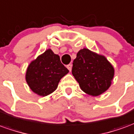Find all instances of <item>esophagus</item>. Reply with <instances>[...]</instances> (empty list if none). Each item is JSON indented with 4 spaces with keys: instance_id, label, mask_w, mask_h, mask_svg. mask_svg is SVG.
<instances>
[{
    "instance_id": "obj_1",
    "label": "esophagus",
    "mask_w": 134,
    "mask_h": 134,
    "mask_svg": "<svg viewBox=\"0 0 134 134\" xmlns=\"http://www.w3.org/2000/svg\"><path fill=\"white\" fill-rule=\"evenodd\" d=\"M72 65L71 64H68V65L67 66V69L69 70V71H70V72H71V70H72Z\"/></svg>"
}]
</instances>
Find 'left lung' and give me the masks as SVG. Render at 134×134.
Segmentation results:
<instances>
[{
  "mask_svg": "<svg viewBox=\"0 0 134 134\" xmlns=\"http://www.w3.org/2000/svg\"><path fill=\"white\" fill-rule=\"evenodd\" d=\"M72 64V73L82 91L88 95L99 96L111 86L115 70L104 56L83 48Z\"/></svg>",
  "mask_w": 134,
  "mask_h": 134,
  "instance_id": "8db88e82",
  "label": "left lung"
}]
</instances>
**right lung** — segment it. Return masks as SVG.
I'll return each instance as SVG.
<instances>
[{
	"instance_id": "add662e5",
	"label": "right lung",
	"mask_w": 134,
	"mask_h": 134,
	"mask_svg": "<svg viewBox=\"0 0 134 134\" xmlns=\"http://www.w3.org/2000/svg\"><path fill=\"white\" fill-rule=\"evenodd\" d=\"M69 70L62 64L59 56L48 49L29 64L25 79L30 89L41 96L53 93L62 77Z\"/></svg>"
}]
</instances>
